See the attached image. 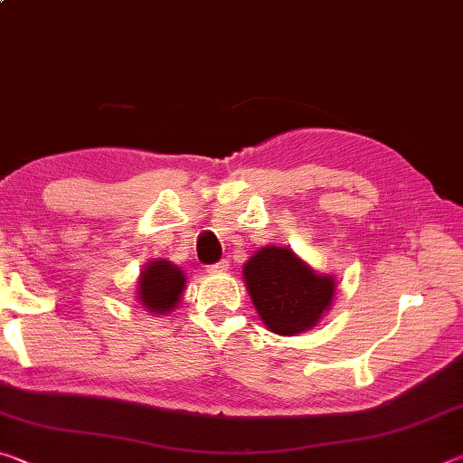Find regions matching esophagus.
<instances>
[{"instance_id":"34e87169","label":"esophagus","mask_w":463,"mask_h":463,"mask_svg":"<svg viewBox=\"0 0 463 463\" xmlns=\"http://www.w3.org/2000/svg\"><path fill=\"white\" fill-rule=\"evenodd\" d=\"M226 269H229V261H226V260H221V261H216L213 265H208L210 273H222Z\"/></svg>"}]
</instances>
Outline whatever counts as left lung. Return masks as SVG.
<instances>
[{
  "instance_id": "1",
  "label": "left lung",
  "mask_w": 463,
  "mask_h": 463,
  "mask_svg": "<svg viewBox=\"0 0 463 463\" xmlns=\"http://www.w3.org/2000/svg\"><path fill=\"white\" fill-rule=\"evenodd\" d=\"M242 276L261 320L278 335L308 331L335 296L333 278L317 276L284 247L257 250L242 268Z\"/></svg>"
}]
</instances>
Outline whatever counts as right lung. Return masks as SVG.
I'll return each mask as SVG.
<instances>
[{
    "label": "right lung",
    "instance_id": "1",
    "mask_svg": "<svg viewBox=\"0 0 463 463\" xmlns=\"http://www.w3.org/2000/svg\"><path fill=\"white\" fill-rule=\"evenodd\" d=\"M184 288L185 278L179 268L169 261H153L140 273L138 298L151 312L165 315L179 302Z\"/></svg>",
    "mask_w": 463,
    "mask_h": 463
}]
</instances>
